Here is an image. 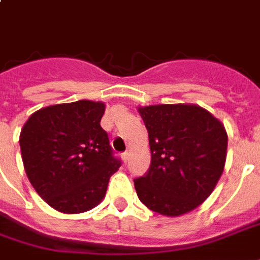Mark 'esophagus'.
<instances>
[{
  "label": "esophagus",
  "mask_w": 260,
  "mask_h": 260,
  "mask_svg": "<svg viewBox=\"0 0 260 260\" xmlns=\"http://www.w3.org/2000/svg\"><path fill=\"white\" fill-rule=\"evenodd\" d=\"M121 158H122V160H124V162L126 163V160H128V158H129V152H128V151H125V152H122Z\"/></svg>",
  "instance_id": "34e87169"
}]
</instances>
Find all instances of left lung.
<instances>
[{
	"instance_id": "left-lung-1",
	"label": "left lung",
	"mask_w": 260,
	"mask_h": 260,
	"mask_svg": "<svg viewBox=\"0 0 260 260\" xmlns=\"http://www.w3.org/2000/svg\"><path fill=\"white\" fill-rule=\"evenodd\" d=\"M151 148L150 169L134 179L139 200L156 213L181 216L209 197L226 156L225 128L197 105L140 108Z\"/></svg>"
}]
</instances>
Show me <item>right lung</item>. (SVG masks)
Listing matches in <instances>:
<instances>
[{"instance_id":"add662e5","label":"right lung","mask_w":260,"mask_h":260,"mask_svg":"<svg viewBox=\"0 0 260 260\" xmlns=\"http://www.w3.org/2000/svg\"><path fill=\"white\" fill-rule=\"evenodd\" d=\"M104 112L102 102L81 100L43 108L22 126L26 177L62 213H82L98 205L109 178L121 166L100 124Z\"/></svg>"}]
</instances>
